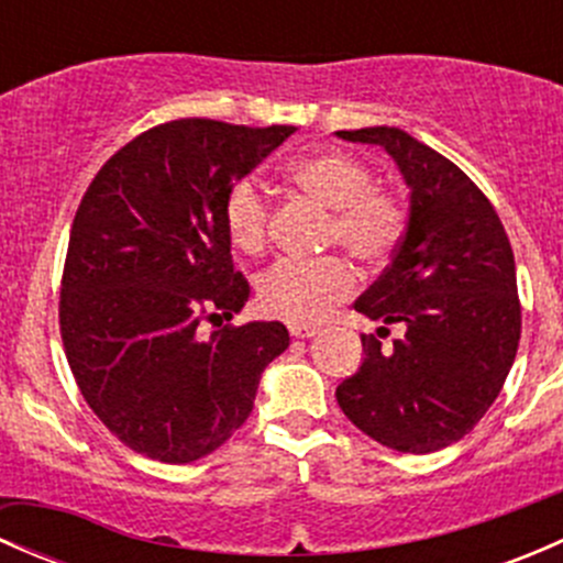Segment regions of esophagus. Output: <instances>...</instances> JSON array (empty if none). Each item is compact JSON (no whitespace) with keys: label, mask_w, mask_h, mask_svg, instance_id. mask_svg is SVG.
Wrapping results in <instances>:
<instances>
[{"label":"esophagus","mask_w":563,"mask_h":563,"mask_svg":"<svg viewBox=\"0 0 563 563\" xmlns=\"http://www.w3.org/2000/svg\"><path fill=\"white\" fill-rule=\"evenodd\" d=\"M288 332H291L294 338L305 340V338H316L318 329L316 327H308V323H291V327H288Z\"/></svg>","instance_id":"34e87169"}]
</instances>
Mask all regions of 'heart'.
Masks as SVG:
<instances>
[{
  "instance_id": "1",
  "label": "heart",
  "mask_w": 563,
  "mask_h": 563,
  "mask_svg": "<svg viewBox=\"0 0 563 563\" xmlns=\"http://www.w3.org/2000/svg\"><path fill=\"white\" fill-rule=\"evenodd\" d=\"M288 179L318 207L329 209L327 242L365 266L384 264L406 234V203L373 185V172L345 152H316L288 166ZM269 201L253 179H236L223 198V225L231 245L258 255L269 236ZM356 288L354 269L338 255L280 258L255 283L264 313L291 323H313Z\"/></svg>"
}]
</instances>
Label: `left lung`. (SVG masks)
<instances>
[{
  "label": "left lung",
  "instance_id": "obj_1",
  "mask_svg": "<svg viewBox=\"0 0 563 563\" xmlns=\"http://www.w3.org/2000/svg\"><path fill=\"white\" fill-rule=\"evenodd\" d=\"M338 139L387 150L411 196L395 258L354 305L382 338L391 323L406 332L389 349L362 334L365 360L334 397L373 441L428 455L463 439L507 382L520 343L512 245L485 192L406 130Z\"/></svg>",
  "mask_w": 563,
  "mask_h": 563
}]
</instances>
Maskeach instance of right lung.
<instances>
[{
	"mask_svg": "<svg viewBox=\"0 0 563 563\" xmlns=\"http://www.w3.org/2000/svg\"><path fill=\"white\" fill-rule=\"evenodd\" d=\"M297 128L176 119L100 168L70 229L59 327L84 400L122 444L192 463L253 411L261 373L288 349L280 321H231L250 286L234 269L225 190Z\"/></svg>",
	"mask_w": 563,
	"mask_h": 563,
	"instance_id": "add662e5",
	"label": "right lung"
}]
</instances>
